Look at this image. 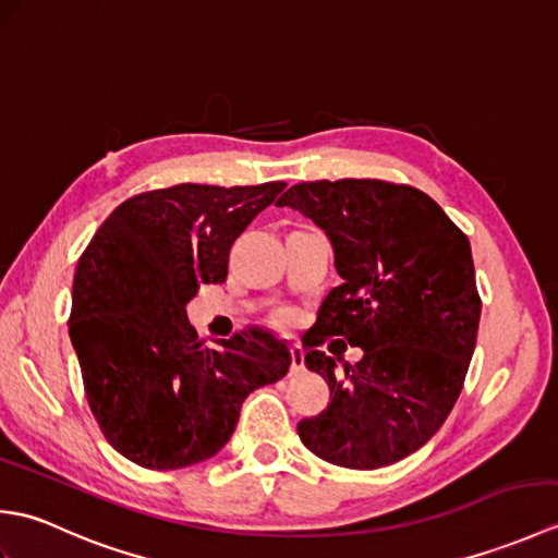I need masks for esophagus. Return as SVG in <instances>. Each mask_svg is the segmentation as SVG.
I'll return each instance as SVG.
<instances>
[{
    "label": "esophagus",
    "mask_w": 558,
    "mask_h": 558,
    "mask_svg": "<svg viewBox=\"0 0 558 558\" xmlns=\"http://www.w3.org/2000/svg\"><path fill=\"white\" fill-rule=\"evenodd\" d=\"M290 357H292L290 372L292 374L304 372V350H302V345H290Z\"/></svg>",
    "instance_id": "1"
}]
</instances>
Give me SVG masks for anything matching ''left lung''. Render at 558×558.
<instances>
[{
  "label": "left lung",
  "instance_id": "8db88e82",
  "mask_svg": "<svg viewBox=\"0 0 558 558\" xmlns=\"http://www.w3.org/2000/svg\"><path fill=\"white\" fill-rule=\"evenodd\" d=\"M276 206L326 232L342 278L306 333L304 364L330 400L298 424L302 444L340 468L393 465L441 429L465 384L482 312L468 236L432 196L381 180L302 182ZM326 337L363 360L338 375L317 350Z\"/></svg>",
  "mask_w": 558,
  "mask_h": 558
}]
</instances>
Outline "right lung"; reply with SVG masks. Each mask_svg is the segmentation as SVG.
Segmentation results:
<instances>
[{
	"label": "right lung",
	"mask_w": 558,
	"mask_h": 558,
	"mask_svg": "<svg viewBox=\"0 0 558 558\" xmlns=\"http://www.w3.org/2000/svg\"><path fill=\"white\" fill-rule=\"evenodd\" d=\"M286 182L174 184L117 206L81 254L69 338L83 388L114 450L148 470H180L230 441L242 402L290 369L264 328L206 348L186 318L201 286L228 278L232 242Z\"/></svg>",
	"instance_id": "right-lung-1"
}]
</instances>
